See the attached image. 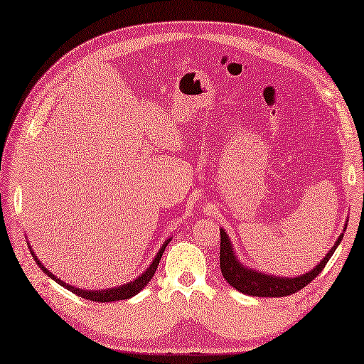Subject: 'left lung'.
<instances>
[{"label":"left lung","mask_w":364,"mask_h":364,"mask_svg":"<svg viewBox=\"0 0 364 364\" xmlns=\"http://www.w3.org/2000/svg\"><path fill=\"white\" fill-rule=\"evenodd\" d=\"M343 234L337 238L336 245L331 248V252L324 256V259L314 267L313 271L306 272L305 276H299L294 279L289 277H272L267 274H261L258 271L248 269L243 264H240L235 258V255L232 253V245L229 242V237L221 229V250H219V266H221V272L225 279V282H229L232 287L237 289L238 291L245 295L252 296H287L295 294V291L301 290L303 287L318 277V274L324 269L327 261L331 259V256L336 252V248L341 243Z\"/></svg>","instance_id":"obj_1"}]
</instances>
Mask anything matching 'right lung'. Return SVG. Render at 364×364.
I'll return each mask as SVG.
<instances>
[{
    "instance_id": "right-lung-1",
    "label": "right lung",
    "mask_w": 364,
    "mask_h": 364,
    "mask_svg": "<svg viewBox=\"0 0 364 364\" xmlns=\"http://www.w3.org/2000/svg\"><path fill=\"white\" fill-rule=\"evenodd\" d=\"M169 242H171V238H169V240H166V242L163 243V247H161L159 253L156 255V258L153 259V263L150 264V267H148V269H146L145 272H143L139 279H135L134 282H129V284H126V285H121V287L108 289V290H82V289H75V287H73V285H69V284H64V282L61 281V279H56L50 271L46 269V267H45L43 264L40 263L38 258H37V256H35V253L32 252V250H31V253H32V256H33L35 263H37V264L41 267V269H43V272L46 274V276L51 277L53 281H56L59 285H63L64 289L70 290V291H73V294L79 295V296H82V299H85V300L105 303V301L126 300V299H130V296H134V295L139 294L140 290H143V287H145V285L151 281V277L154 276V272H156V267H158V264H159L161 256H163L164 250H166V247H168Z\"/></svg>"
}]
</instances>
